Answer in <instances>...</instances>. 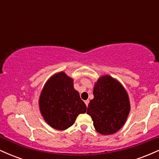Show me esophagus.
<instances>
[{"instance_id": "34e87169", "label": "esophagus", "mask_w": 159, "mask_h": 159, "mask_svg": "<svg viewBox=\"0 0 159 159\" xmlns=\"http://www.w3.org/2000/svg\"><path fill=\"white\" fill-rule=\"evenodd\" d=\"M84 102H85V104H86V105H87V107L88 106V105H89V100H86Z\"/></svg>"}]
</instances>
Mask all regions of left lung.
Segmentation results:
<instances>
[{
    "mask_svg": "<svg viewBox=\"0 0 159 159\" xmlns=\"http://www.w3.org/2000/svg\"><path fill=\"white\" fill-rule=\"evenodd\" d=\"M93 96L87 114L92 117L96 132L103 135L118 132L130 112V102L125 89L115 78L103 75L95 83Z\"/></svg>",
    "mask_w": 159,
    "mask_h": 159,
    "instance_id": "1",
    "label": "left lung"
}]
</instances>
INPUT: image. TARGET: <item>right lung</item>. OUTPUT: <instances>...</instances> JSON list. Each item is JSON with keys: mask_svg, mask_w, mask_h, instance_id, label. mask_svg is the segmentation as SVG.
<instances>
[{"mask_svg": "<svg viewBox=\"0 0 159 159\" xmlns=\"http://www.w3.org/2000/svg\"><path fill=\"white\" fill-rule=\"evenodd\" d=\"M39 105L45 122L57 130L72 126L78 115L87 111L79 93L75 90L73 79L63 72L54 74L47 81L41 91Z\"/></svg>", "mask_w": 159, "mask_h": 159, "instance_id": "add662e5", "label": "right lung"}]
</instances>
